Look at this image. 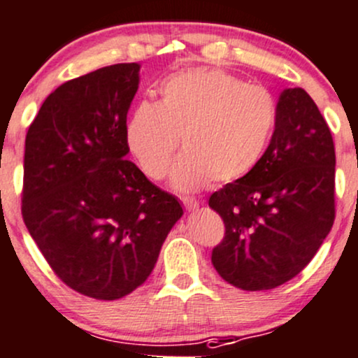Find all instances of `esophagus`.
<instances>
[{
	"instance_id": "esophagus-1",
	"label": "esophagus",
	"mask_w": 358,
	"mask_h": 358,
	"mask_svg": "<svg viewBox=\"0 0 358 358\" xmlns=\"http://www.w3.org/2000/svg\"><path fill=\"white\" fill-rule=\"evenodd\" d=\"M180 201H182L184 208L186 210H196L199 206V201H196L194 198H189V196H184V198H180Z\"/></svg>"
}]
</instances>
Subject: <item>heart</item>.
<instances>
[{"label": "heart", "mask_w": 358, "mask_h": 358, "mask_svg": "<svg viewBox=\"0 0 358 358\" xmlns=\"http://www.w3.org/2000/svg\"><path fill=\"white\" fill-rule=\"evenodd\" d=\"M160 101H141L126 122V143L145 176L160 180L182 141L172 182L184 191L244 178L263 155L278 119L266 88L232 73L194 68L169 76Z\"/></svg>", "instance_id": "heart-1"}]
</instances>
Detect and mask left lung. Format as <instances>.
I'll list each match as a JSON object with an SVG mask.
<instances>
[{"instance_id": "left-lung-1", "label": "left lung", "mask_w": 358, "mask_h": 358, "mask_svg": "<svg viewBox=\"0 0 358 358\" xmlns=\"http://www.w3.org/2000/svg\"><path fill=\"white\" fill-rule=\"evenodd\" d=\"M334 143L303 88H287L266 152L251 172L210 196L225 224L211 251L218 275L242 290H270L310 263L334 222Z\"/></svg>"}]
</instances>
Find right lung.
I'll return each mask as SVG.
<instances>
[{
    "instance_id": "add662e5",
    "label": "right lung",
    "mask_w": 358,
    "mask_h": 358,
    "mask_svg": "<svg viewBox=\"0 0 358 358\" xmlns=\"http://www.w3.org/2000/svg\"><path fill=\"white\" fill-rule=\"evenodd\" d=\"M140 64L101 68L57 87L25 138L22 217L57 278L116 301L143 285L182 217L126 160V117Z\"/></svg>"
}]
</instances>
